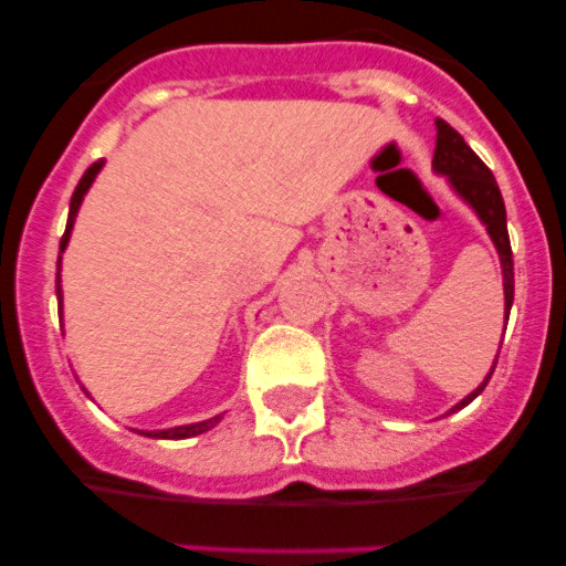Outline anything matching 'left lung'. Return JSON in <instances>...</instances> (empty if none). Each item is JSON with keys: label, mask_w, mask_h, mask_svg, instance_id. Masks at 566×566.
I'll list each match as a JSON object with an SVG mask.
<instances>
[{"label": "left lung", "mask_w": 566, "mask_h": 566, "mask_svg": "<svg viewBox=\"0 0 566 566\" xmlns=\"http://www.w3.org/2000/svg\"><path fill=\"white\" fill-rule=\"evenodd\" d=\"M436 156H432V172L447 177L449 188L468 205V208L476 213V219L482 221V227L488 230L490 241H493L495 251H499L501 260V276H504V315H510L512 301H515V265H512V247H510V232H506V208L504 197L499 191V182H495L493 172L482 164V158L465 145V139L443 119H436ZM495 361H499V353H495ZM490 367L488 378L476 386L468 397H462L449 413H458L460 408H465L468 402L479 397L488 386L490 375L495 369ZM447 413V416H449Z\"/></svg>", "instance_id": "8db88e82"}]
</instances>
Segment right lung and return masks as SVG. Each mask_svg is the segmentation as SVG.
Wrapping results in <instances>:
<instances>
[{
	"instance_id": "right-lung-1",
	"label": "right lung",
	"mask_w": 566,
	"mask_h": 566,
	"mask_svg": "<svg viewBox=\"0 0 566 566\" xmlns=\"http://www.w3.org/2000/svg\"><path fill=\"white\" fill-rule=\"evenodd\" d=\"M101 169H104V161H95L93 167H90L87 172L82 175V180H78L76 191H73V197H71V210H67V227H65V235H62V241H60V260H56V301H60V310H62V284H60V271H62V251L67 249V241H71L73 224H76L78 208H82L84 197H87L90 186H93V182H95V177H98ZM221 419H224V416L219 413V416H213V419L193 421V424L169 427V430H134V432H139V436H147V438H164V441H182V438L202 436V432H208L210 427H216V424H219Z\"/></svg>"
}]
</instances>
